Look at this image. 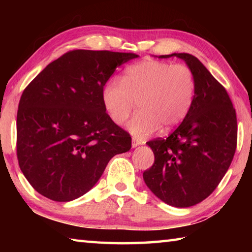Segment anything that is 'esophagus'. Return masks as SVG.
<instances>
[{"mask_svg": "<svg viewBox=\"0 0 252 252\" xmlns=\"http://www.w3.org/2000/svg\"><path fill=\"white\" fill-rule=\"evenodd\" d=\"M139 144H141V142H140L138 139H136V138H132V147L135 148V147H138Z\"/></svg>", "mask_w": 252, "mask_h": 252, "instance_id": "1", "label": "esophagus"}]
</instances>
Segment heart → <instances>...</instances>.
<instances>
[{
    "label": "heart",
    "mask_w": 252,
    "mask_h": 252,
    "mask_svg": "<svg viewBox=\"0 0 252 252\" xmlns=\"http://www.w3.org/2000/svg\"><path fill=\"white\" fill-rule=\"evenodd\" d=\"M195 89V76L189 66L143 61L127 67L122 81L110 80L102 89L101 99L116 125L125 123L138 103L140 111L129 129L143 138L159 126L167 131L180 125L193 103Z\"/></svg>",
    "instance_id": "heart-1"
}]
</instances>
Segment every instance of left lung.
<instances>
[{
	"label": "left lung",
	"mask_w": 252,
	"mask_h": 252,
	"mask_svg": "<svg viewBox=\"0 0 252 252\" xmlns=\"http://www.w3.org/2000/svg\"><path fill=\"white\" fill-rule=\"evenodd\" d=\"M173 55L193 71L194 100L171 134L147 142L155 163L143 179L163 202L188 208L208 198L228 171L237 148V116L225 89L197 58L188 53L160 58Z\"/></svg>",
	"instance_id": "1"
}]
</instances>
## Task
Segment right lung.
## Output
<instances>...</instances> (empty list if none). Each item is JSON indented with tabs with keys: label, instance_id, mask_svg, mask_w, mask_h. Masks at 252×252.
Here are the masks:
<instances>
[{
	"label": "right lung",
	"instance_id": "right-lung-1",
	"mask_svg": "<svg viewBox=\"0 0 252 252\" xmlns=\"http://www.w3.org/2000/svg\"><path fill=\"white\" fill-rule=\"evenodd\" d=\"M111 51H69L24 89L16 117V155L40 194L66 202L92 189L131 135L111 120L102 89L118 66L138 58Z\"/></svg>",
	"mask_w": 252,
	"mask_h": 252
}]
</instances>
